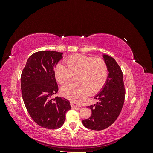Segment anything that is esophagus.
I'll list each match as a JSON object with an SVG mask.
<instances>
[{
	"instance_id": "1",
	"label": "esophagus",
	"mask_w": 153,
	"mask_h": 153,
	"mask_svg": "<svg viewBox=\"0 0 153 153\" xmlns=\"http://www.w3.org/2000/svg\"><path fill=\"white\" fill-rule=\"evenodd\" d=\"M70 103H71V106H72L73 108H75V107H80V106H81V105H80L79 103H78L75 102V101H71Z\"/></svg>"
}]
</instances>
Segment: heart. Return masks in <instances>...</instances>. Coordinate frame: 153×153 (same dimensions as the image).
<instances>
[{"label":"heart","mask_w":153,"mask_h":153,"mask_svg":"<svg viewBox=\"0 0 153 153\" xmlns=\"http://www.w3.org/2000/svg\"><path fill=\"white\" fill-rule=\"evenodd\" d=\"M67 66L58 64L55 68V76L61 84L70 82L73 75H76L75 84H69L62 87L64 96L78 100L91 92H98L103 87L107 78L108 68L104 60L94 59L83 54H75L66 59Z\"/></svg>","instance_id":"heart-1"}]
</instances>
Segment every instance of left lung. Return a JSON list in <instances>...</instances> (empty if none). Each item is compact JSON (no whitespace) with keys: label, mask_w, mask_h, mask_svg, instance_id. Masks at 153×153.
<instances>
[{"label":"left lung","mask_w":153,"mask_h":153,"mask_svg":"<svg viewBox=\"0 0 153 153\" xmlns=\"http://www.w3.org/2000/svg\"><path fill=\"white\" fill-rule=\"evenodd\" d=\"M108 68V76L105 85L94 98L98 100L91 105V117L83 120L84 126L92 130H103L112 125L121 112L125 98L123 74L121 68L112 57L103 55Z\"/></svg>","instance_id":"left-lung-1"}]
</instances>
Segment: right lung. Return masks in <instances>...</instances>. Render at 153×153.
Returning <instances> with one entry per match:
<instances>
[{"label":"right lung","mask_w":153,"mask_h":153,"mask_svg":"<svg viewBox=\"0 0 153 153\" xmlns=\"http://www.w3.org/2000/svg\"><path fill=\"white\" fill-rule=\"evenodd\" d=\"M62 53L40 51L31 55L21 75L23 100L31 118L39 126L54 129L61 128L66 113L71 108L64 98L52 96L58 92L54 68Z\"/></svg>","instance_id":"right-lung-1"}]
</instances>
